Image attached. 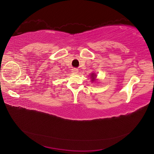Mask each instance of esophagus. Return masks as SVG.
<instances>
[{"label": "esophagus", "instance_id": "obj_1", "mask_svg": "<svg viewBox=\"0 0 154 154\" xmlns=\"http://www.w3.org/2000/svg\"><path fill=\"white\" fill-rule=\"evenodd\" d=\"M71 71H72V73H78V69L77 68H73L71 69Z\"/></svg>", "mask_w": 154, "mask_h": 154}]
</instances>
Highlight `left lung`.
I'll use <instances>...</instances> for the list:
<instances>
[{"instance_id": "obj_1", "label": "left lung", "mask_w": 154, "mask_h": 154, "mask_svg": "<svg viewBox=\"0 0 154 154\" xmlns=\"http://www.w3.org/2000/svg\"><path fill=\"white\" fill-rule=\"evenodd\" d=\"M94 75H93V74H92V79H94Z\"/></svg>"}]
</instances>
